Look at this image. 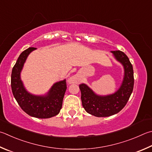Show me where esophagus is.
Returning a JSON list of instances; mask_svg holds the SVG:
<instances>
[{"mask_svg": "<svg viewBox=\"0 0 152 152\" xmlns=\"http://www.w3.org/2000/svg\"><path fill=\"white\" fill-rule=\"evenodd\" d=\"M69 83L70 84H73V83H78V76H74L69 79Z\"/></svg>", "mask_w": 152, "mask_h": 152, "instance_id": "esophagus-1", "label": "esophagus"}]
</instances>
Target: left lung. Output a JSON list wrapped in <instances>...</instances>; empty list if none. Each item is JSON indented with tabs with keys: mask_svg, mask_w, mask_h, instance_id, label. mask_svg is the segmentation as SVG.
<instances>
[{
	"mask_svg": "<svg viewBox=\"0 0 152 152\" xmlns=\"http://www.w3.org/2000/svg\"><path fill=\"white\" fill-rule=\"evenodd\" d=\"M118 62L123 65L124 75L122 83L116 92L106 96L97 95L86 84H81L82 106L88 114L96 117H107L117 114L128 102L134 84L133 66L128 57L120 50L111 51Z\"/></svg>",
	"mask_w": 152,
	"mask_h": 152,
	"instance_id": "left-lung-1",
	"label": "left lung"
}]
</instances>
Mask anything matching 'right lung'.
I'll list each match as a JSON object with an SVG mask.
<instances>
[{
  "mask_svg": "<svg viewBox=\"0 0 152 152\" xmlns=\"http://www.w3.org/2000/svg\"><path fill=\"white\" fill-rule=\"evenodd\" d=\"M37 48L30 47L20 54L11 74V88L22 110L30 116L50 118L59 114L66 90V80L54 84L45 95L37 96L29 93L24 88L20 78V72L30 52Z\"/></svg>",
  "mask_w": 152,
  "mask_h": 152,
  "instance_id": "add662e5",
  "label": "right lung"
}]
</instances>
